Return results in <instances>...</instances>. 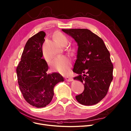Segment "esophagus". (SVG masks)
Returning a JSON list of instances; mask_svg holds the SVG:
<instances>
[{"label":"esophagus","instance_id":"esophagus-1","mask_svg":"<svg viewBox=\"0 0 131 131\" xmlns=\"http://www.w3.org/2000/svg\"><path fill=\"white\" fill-rule=\"evenodd\" d=\"M65 81H68V82H71L72 81H73V79L71 77H65Z\"/></svg>","mask_w":131,"mask_h":131}]
</instances>
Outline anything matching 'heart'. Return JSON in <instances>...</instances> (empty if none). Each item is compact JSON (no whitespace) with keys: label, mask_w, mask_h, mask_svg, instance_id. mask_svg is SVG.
<instances>
[{"label":"heart","mask_w":131,"mask_h":131,"mask_svg":"<svg viewBox=\"0 0 131 131\" xmlns=\"http://www.w3.org/2000/svg\"><path fill=\"white\" fill-rule=\"evenodd\" d=\"M54 38L57 42L62 45L67 42V39L64 34L58 32L55 34ZM43 57L46 61H49L50 58L48 57L43 52ZM71 65V60L69 57L64 55H60L55 58L51 63V67L53 71H58L60 73H66L68 72Z\"/></svg>","instance_id":"b5f03b06"}]
</instances>
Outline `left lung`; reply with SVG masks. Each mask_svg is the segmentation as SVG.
I'll return each mask as SVG.
<instances>
[{"mask_svg": "<svg viewBox=\"0 0 131 131\" xmlns=\"http://www.w3.org/2000/svg\"><path fill=\"white\" fill-rule=\"evenodd\" d=\"M77 42V60L73 71L79 74L74 80L80 81L84 90L75 98L80 104H97L107 94L113 79V65L104 41L86 29H62Z\"/></svg>", "mask_w": 131, "mask_h": 131, "instance_id": "left-lung-1", "label": "left lung"}]
</instances>
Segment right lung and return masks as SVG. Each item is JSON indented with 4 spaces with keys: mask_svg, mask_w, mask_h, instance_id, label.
Here are the masks:
<instances>
[{
    "mask_svg": "<svg viewBox=\"0 0 131 131\" xmlns=\"http://www.w3.org/2000/svg\"><path fill=\"white\" fill-rule=\"evenodd\" d=\"M45 36V32L40 31L27 40L16 68L18 83L24 98L37 108L49 104L54 95V86L64 81L59 73H47L48 66L42 58Z\"/></svg>",
    "mask_w": 131,
    "mask_h": 131,
    "instance_id": "1",
    "label": "right lung"
}]
</instances>
